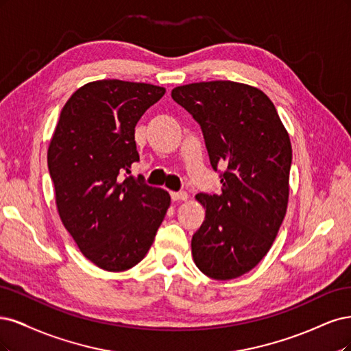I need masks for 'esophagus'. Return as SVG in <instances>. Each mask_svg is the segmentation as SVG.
I'll use <instances>...</instances> for the list:
<instances>
[{
    "instance_id": "esophagus-1",
    "label": "esophagus",
    "mask_w": 351,
    "mask_h": 351,
    "mask_svg": "<svg viewBox=\"0 0 351 351\" xmlns=\"http://www.w3.org/2000/svg\"><path fill=\"white\" fill-rule=\"evenodd\" d=\"M171 197L173 201H186L188 199V194L186 192H171Z\"/></svg>"
}]
</instances>
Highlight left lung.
Wrapping results in <instances>:
<instances>
[{
	"mask_svg": "<svg viewBox=\"0 0 351 351\" xmlns=\"http://www.w3.org/2000/svg\"><path fill=\"white\" fill-rule=\"evenodd\" d=\"M172 97L201 125L221 192L198 194L206 220L192 236L201 273L232 280L267 255L289 204L291 144L276 106L258 87L229 80L178 86Z\"/></svg>",
	"mask_w": 351,
	"mask_h": 351,
	"instance_id": "obj_1",
	"label": "left lung"
}]
</instances>
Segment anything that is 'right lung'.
<instances>
[{
	"label": "right lung",
	"instance_id": "right-lung-1",
	"mask_svg": "<svg viewBox=\"0 0 351 351\" xmlns=\"http://www.w3.org/2000/svg\"><path fill=\"white\" fill-rule=\"evenodd\" d=\"M166 88L97 80L64 105L48 147V167L64 228L82 254L106 271H125L149 252L171 195L125 176L140 160L135 125Z\"/></svg>",
	"mask_w": 351,
	"mask_h": 351
}]
</instances>
